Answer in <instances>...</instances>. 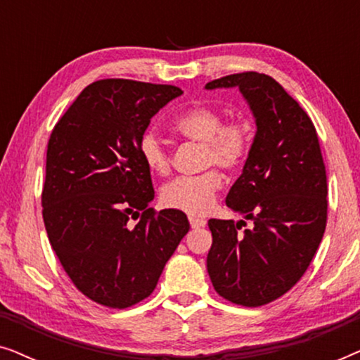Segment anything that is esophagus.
I'll use <instances>...</instances> for the list:
<instances>
[{"label": "esophagus", "instance_id": "esophagus-1", "mask_svg": "<svg viewBox=\"0 0 360 360\" xmlns=\"http://www.w3.org/2000/svg\"><path fill=\"white\" fill-rule=\"evenodd\" d=\"M188 221L191 228H203L206 224V221L203 218H196V216H188Z\"/></svg>", "mask_w": 360, "mask_h": 360}]
</instances>
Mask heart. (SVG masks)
Returning <instances> with one entry per match:
<instances>
[{"label":"heart","mask_w":360,"mask_h":360,"mask_svg":"<svg viewBox=\"0 0 360 360\" xmlns=\"http://www.w3.org/2000/svg\"><path fill=\"white\" fill-rule=\"evenodd\" d=\"M175 129L186 139L201 142V167L218 165L224 170H238L248 162L254 144V131L248 121H226L223 112L210 105H195L176 117ZM137 150L147 170L169 175L172 159L165 141L154 129H146L137 141ZM223 186L219 170L211 169L198 175L176 176L160 191L167 208L188 214H205L213 206Z\"/></svg>","instance_id":"b5f03b06"}]
</instances>
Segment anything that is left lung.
Segmentation results:
<instances>
[{
	"label": "left lung",
	"mask_w": 360,
	"mask_h": 360,
	"mask_svg": "<svg viewBox=\"0 0 360 360\" xmlns=\"http://www.w3.org/2000/svg\"><path fill=\"white\" fill-rule=\"evenodd\" d=\"M239 86L257 134L226 205L252 219H210L206 259L216 293L240 307H262L293 288L316 254L328 223V181L316 127L272 77L226 75L208 90Z\"/></svg>",
	"instance_id": "obj_1"
}]
</instances>
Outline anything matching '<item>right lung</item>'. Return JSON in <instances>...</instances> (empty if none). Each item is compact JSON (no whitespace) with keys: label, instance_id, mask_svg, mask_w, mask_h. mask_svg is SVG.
<instances>
[{"label":"right lung","instance_id":"right-lung-1","mask_svg":"<svg viewBox=\"0 0 360 360\" xmlns=\"http://www.w3.org/2000/svg\"><path fill=\"white\" fill-rule=\"evenodd\" d=\"M181 93L124 78L93 82L49 137V243L78 292L103 307L129 308L149 297L190 229L184 211L149 208L154 186L137 150L150 117Z\"/></svg>","mask_w":360,"mask_h":360}]
</instances>
